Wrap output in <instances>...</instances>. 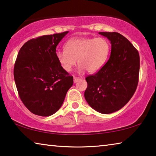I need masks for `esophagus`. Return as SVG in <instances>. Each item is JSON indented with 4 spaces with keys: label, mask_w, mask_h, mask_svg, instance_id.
Wrapping results in <instances>:
<instances>
[{
    "label": "esophagus",
    "mask_w": 156,
    "mask_h": 156,
    "mask_svg": "<svg viewBox=\"0 0 156 156\" xmlns=\"http://www.w3.org/2000/svg\"><path fill=\"white\" fill-rule=\"evenodd\" d=\"M79 80V78H76V77H74L73 78V83H76L77 81Z\"/></svg>",
    "instance_id": "1"
}]
</instances>
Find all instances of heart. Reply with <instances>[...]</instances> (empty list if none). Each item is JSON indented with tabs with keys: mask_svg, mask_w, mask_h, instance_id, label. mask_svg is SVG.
<instances>
[{
	"mask_svg": "<svg viewBox=\"0 0 156 156\" xmlns=\"http://www.w3.org/2000/svg\"><path fill=\"white\" fill-rule=\"evenodd\" d=\"M110 52V44L105 38L73 37L66 41L65 50L56 52L55 56L66 72L72 70L77 60L79 73L87 70L88 73H94L105 65Z\"/></svg>",
	"mask_w": 156,
	"mask_h": 156,
	"instance_id": "obj_1",
	"label": "heart"
}]
</instances>
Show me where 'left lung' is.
Returning <instances> with one entry per match:
<instances>
[{
    "mask_svg": "<svg viewBox=\"0 0 156 156\" xmlns=\"http://www.w3.org/2000/svg\"><path fill=\"white\" fill-rule=\"evenodd\" d=\"M111 44L108 61L94 75L86 78L85 98L94 110L110 114L122 108L137 89L140 55L133 44L118 33H98Z\"/></svg>",
    "mask_w": 156,
    "mask_h": 156,
    "instance_id": "1",
    "label": "left lung"
}]
</instances>
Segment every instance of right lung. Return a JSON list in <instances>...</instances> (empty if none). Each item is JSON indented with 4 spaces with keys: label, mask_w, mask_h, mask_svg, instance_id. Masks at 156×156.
I'll use <instances>...</instances> for the list:
<instances>
[{
    "label": "right lung",
    "mask_w": 156,
    "mask_h": 156,
    "mask_svg": "<svg viewBox=\"0 0 156 156\" xmlns=\"http://www.w3.org/2000/svg\"><path fill=\"white\" fill-rule=\"evenodd\" d=\"M68 31L30 39L21 47L14 67L17 91L25 106L36 115L55 113L73 83V76L57 60L56 46Z\"/></svg>",
    "instance_id": "right-lung-1"
}]
</instances>
